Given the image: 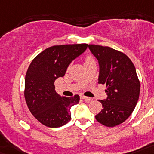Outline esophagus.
Returning a JSON list of instances; mask_svg holds the SVG:
<instances>
[{
    "label": "esophagus",
    "instance_id": "1",
    "mask_svg": "<svg viewBox=\"0 0 154 154\" xmlns=\"http://www.w3.org/2000/svg\"><path fill=\"white\" fill-rule=\"evenodd\" d=\"M81 98L83 99V100H85L86 102H88V103H89V102H91V101L92 100V98H89V97H85V96H84V95H81Z\"/></svg>",
    "mask_w": 154,
    "mask_h": 154
}]
</instances>
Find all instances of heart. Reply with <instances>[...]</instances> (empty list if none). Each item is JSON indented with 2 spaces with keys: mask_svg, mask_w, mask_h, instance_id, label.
Masks as SVG:
<instances>
[{
  "mask_svg": "<svg viewBox=\"0 0 154 154\" xmlns=\"http://www.w3.org/2000/svg\"><path fill=\"white\" fill-rule=\"evenodd\" d=\"M94 61V58L92 57L91 55H87L85 57V63H87V62H93Z\"/></svg>",
  "mask_w": 154,
  "mask_h": 154,
  "instance_id": "b5f03b06",
  "label": "heart"
}]
</instances>
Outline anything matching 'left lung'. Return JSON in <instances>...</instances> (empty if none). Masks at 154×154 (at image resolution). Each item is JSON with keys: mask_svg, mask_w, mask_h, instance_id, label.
<instances>
[{"mask_svg": "<svg viewBox=\"0 0 154 154\" xmlns=\"http://www.w3.org/2000/svg\"><path fill=\"white\" fill-rule=\"evenodd\" d=\"M100 64L99 84L105 85L107 97L100 100L103 109L96 116L108 127L124 122L133 112L139 98L140 81L133 62L124 53L109 47L89 44Z\"/></svg>", "mask_w": 154, "mask_h": 154, "instance_id": "left-lung-1", "label": "left lung"}]
</instances>
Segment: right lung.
Listing matches in <instances>:
<instances>
[{"label":"right lung","instance_id":"1","mask_svg":"<svg viewBox=\"0 0 154 154\" xmlns=\"http://www.w3.org/2000/svg\"><path fill=\"white\" fill-rule=\"evenodd\" d=\"M87 47V43L53 46L31 62L25 77V100L31 113L42 125L55 128L71 119V107L78 103L80 97L59 96L54 81L64 76L69 63Z\"/></svg>","mask_w":154,"mask_h":154}]
</instances>
